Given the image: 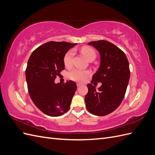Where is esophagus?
I'll use <instances>...</instances> for the list:
<instances>
[{
	"label": "esophagus",
	"instance_id": "34e87169",
	"mask_svg": "<svg viewBox=\"0 0 155 155\" xmlns=\"http://www.w3.org/2000/svg\"><path fill=\"white\" fill-rule=\"evenodd\" d=\"M81 85H82V84H81V83H77V86H78V87H80V86H81Z\"/></svg>",
	"mask_w": 155,
	"mask_h": 155
}]
</instances>
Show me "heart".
I'll return each instance as SVG.
<instances>
[{"label": "heart", "mask_w": 155, "mask_h": 155, "mask_svg": "<svg viewBox=\"0 0 155 155\" xmlns=\"http://www.w3.org/2000/svg\"><path fill=\"white\" fill-rule=\"evenodd\" d=\"M81 52L83 55L87 60L94 59L96 58V53L93 49L89 47H83L81 49ZM74 55V50H70L67 52L65 54L63 58V63L64 66L66 67H70L72 65V59ZM91 72L88 70H81L78 68H74L71 71L68 72V78L72 79V80L83 82L86 80V79L89 76Z\"/></svg>", "instance_id": "obj_1"}]
</instances>
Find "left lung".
Here are the masks:
<instances>
[{"mask_svg":"<svg viewBox=\"0 0 155 155\" xmlns=\"http://www.w3.org/2000/svg\"><path fill=\"white\" fill-rule=\"evenodd\" d=\"M100 54L101 62L96 73L88 83L85 97L87 110L96 116H105L115 110L123 101L129 78L128 59L124 51L109 41L100 40L88 43ZM102 83L96 90L91 83Z\"/></svg>","mask_w":155,"mask_h":155,"instance_id":"8db88e82","label":"left lung"}]
</instances>
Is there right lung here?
I'll list each match as a JSON object with an SVG mask.
<instances>
[{
  "mask_svg": "<svg viewBox=\"0 0 155 155\" xmlns=\"http://www.w3.org/2000/svg\"><path fill=\"white\" fill-rule=\"evenodd\" d=\"M77 43L50 41L36 48L26 69L28 91L32 101L44 114L59 116L69 110L77 85L73 81L63 85L55 79L64 69L63 58Z\"/></svg>",
  "mask_w": 155,
  "mask_h": 155,
  "instance_id": "1",
  "label": "right lung"
}]
</instances>
